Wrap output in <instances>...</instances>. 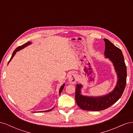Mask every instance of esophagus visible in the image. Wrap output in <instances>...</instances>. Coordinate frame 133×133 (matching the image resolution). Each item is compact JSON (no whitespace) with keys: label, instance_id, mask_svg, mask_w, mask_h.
<instances>
[{"label":"esophagus","instance_id":"esophagus-1","mask_svg":"<svg viewBox=\"0 0 133 133\" xmlns=\"http://www.w3.org/2000/svg\"><path fill=\"white\" fill-rule=\"evenodd\" d=\"M77 79H78L77 76H76L75 74H74V73L71 74L69 76V78H68V80H69V83L71 84L76 83V81H77Z\"/></svg>","mask_w":133,"mask_h":133}]
</instances>
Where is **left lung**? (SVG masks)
Wrapping results in <instances>:
<instances>
[{
    "label": "left lung",
    "instance_id": "obj_1",
    "mask_svg": "<svg viewBox=\"0 0 133 133\" xmlns=\"http://www.w3.org/2000/svg\"><path fill=\"white\" fill-rule=\"evenodd\" d=\"M105 44L104 55L113 64L116 74L117 84L112 91L101 96H84L81 94L82 84H76L75 100L77 105L83 110L100 111L108 108L116 103L121 97L127 83V66L122 51L107 39H104Z\"/></svg>",
    "mask_w": 133,
    "mask_h": 133
}]
</instances>
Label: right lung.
I'll return each mask as SVG.
<instances>
[{
    "instance_id": "obj_1",
    "label": "right lung",
    "mask_w": 133,
    "mask_h": 133,
    "mask_svg": "<svg viewBox=\"0 0 133 133\" xmlns=\"http://www.w3.org/2000/svg\"><path fill=\"white\" fill-rule=\"evenodd\" d=\"M30 44H31V43L30 42H27L26 43H25V44H23V45H21V46H18V48H17L15 49V50L14 51V52H13V54H12V55H11V58H10V59L9 60V62H8V64H9V63L11 61V60L12 59V58H13V57L15 55V54H16V53H17V52L18 51H19V50H21V49H23V48H24L25 47H26V46H28V45H30ZM64 86H65V84H64L63 85L60 87V90H59V94H60V93H61V92L62 91V90H63V89H64ZM52 109H53V108L51 109H50V110H45V111H42V112H43V111H44V112H45V111H51ZM42 111H39V112H42Z\"/></svg>"
}]
</instances>
